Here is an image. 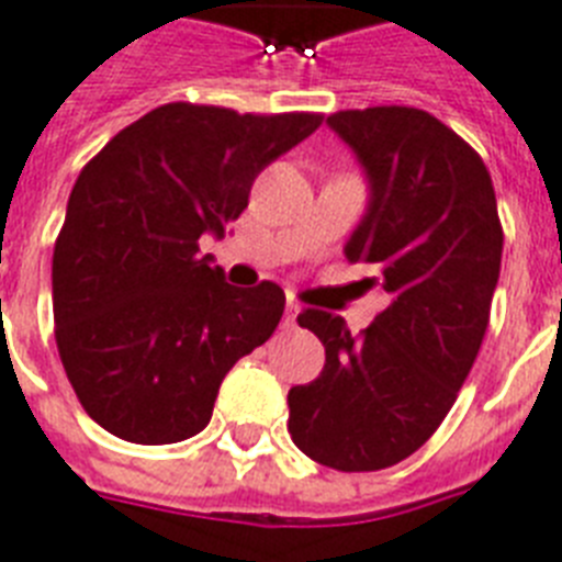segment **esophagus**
I'll return each instance as SVG.
<instances>
[{
  "mask_svg": "<svg viewBox=\"0 0 562 562\" xmlns=\"http://www.w3.org/2000/svg\"><path fill=\"white\" fill-rule=\"evenodd\" d=\"M302 313V304L295 302V299H286V310H284V325H295V316Z\"/></svg>",
  "mask_w": 562,
  "mask_h": 562,
  "instance_id": "obj_1",
  "label": "esophagus"
}]
</instances>
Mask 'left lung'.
<instances>
[{
  "instance_id": "left-lung-1",
  "label": "left lung",
  "mask_w": 562,
  "mask_h": 562,
  "mask_svg": "<svg viewBox=\"0 0 562 562\" xmlns=\"http://www.w3.org/2000/svg\"><path fill=\"white\" fill-rule=\"evenodd\" d=\"M327 127L368 179L345 258L371 267L385 310L353 336L342 316L304 310L325 368L286 394L293 443L342 473L420 450L452 408L482 348L502 267V223L482 156L415 106L334 112Z\"/></svg>"
}]
</instances>
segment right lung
Returning a JSON list of instances; mask_svg holds the SVG:
<instances>
[{"label": "right lung", "instance_id": "obj_1", "mask_svg": "<svg viewBox=\"0 0 562 562\" xmlns=\"http://www.w3.org/2000/svg\"><path fill=\"white\" fill-rule=\"evenodd\" d=\"M316 112L156 106L80 170L54 244V339L87 415L115 438L203 432L220 383L272 336L284 290H240L200 255L249 205L269 161L316 133Z\"/></svg>", "mask_w": 562, "mask_h": 562}]
</instances>
